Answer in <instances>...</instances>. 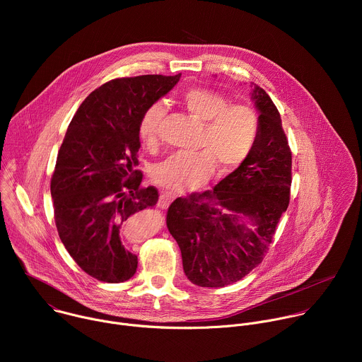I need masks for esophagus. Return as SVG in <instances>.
<instances>
[{
    "label": "esophagus",
    "instance_id": "esophagus-1",
    "mask_svg": "<svg viewBox=\"0 0 362 362\" xmlns=\"http://www.w3.org/2000/svg\"><path fill=\"white\" fill-rule=\"evenodd\" d=\"M176 199V196L175 194H172V193H168V192H165V193H162L160 194V200H159V206L162 209H168V206L173 202Z\"/></svg>",
    "mask_w": 362,
    "mask_h": 362
}]
</instances>
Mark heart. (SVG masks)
<instances>
[{"label":"heart","mask_w":362,"mask_h":362,"mask_svg":"<svg viewBox=\"0 0 362 362\" xmlns=\"http://www.w3.org/2000/svg\"><path fill=\"white\" fill-rule=\"evenodd\" d=\"M189 115L203 124L196 153H176L151 170L153 182L182 193L208 179L215 163L221 172H230L247 156L259 132V117L246 105H229L226 97L206 88H190L183 95ZM165 116L160 101L153 103L141 115L139 136L147 146L159 139V126Z\"/></svg>","instance_id":"obj_1"}]
</instances>
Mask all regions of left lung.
Masks as SVG:
<instances>
[{"label": "left lung", "mask_w": 362, "mask_h": 362, "mask_svg": "<svg viewBox=\"0 0 362 362\" xmlns=\"http://www.w3.org/2000/svg\"><path fill=\"white\" fill-rule=\"evenodd\" d=\"M259 132L249 156L212 190L177 197L168 211L187 279L203 288L240 281L264 259L289 204L292 153L281 115L252 83Z\"/></svg>", "instance_id": "left-lung-1"}]
</instances>
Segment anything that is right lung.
I'll return each mask as SVG.
<instances>
[{
  "label": "right lung",
  "instance_id": "1",
  "mask_svg": "<svg viewBox=\"0 0 362 362\" xmlns=\"http://www.w3.org/2000/svg\"><path fill=\"white\" fill-rule=\"evenodd\" d=\"M179 78L110 80L87 95L67 129L51 177L54 219L70 256L97 281L119 284L136 274L124 233L137 212L159 200L156 187H140L139 122Z\"/></svg>",
  "mask_w": 362,
  "mask_h": 362
}]
</instances>
